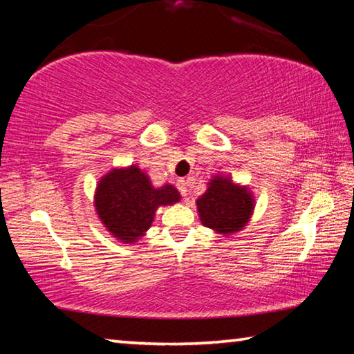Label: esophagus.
Returning <instances> with one entry per match:
<instances>
[{"label": "esophagus", "mask_w": 354, "mask_h": 354, "mask_svg": "<svg viewBox=\"0 0 354 354\" xmlns=\"http://www.w3.org/2000/svg\"><path fill=\"white\" fill-rule=\"evenodd\" d=\"M178 189L181 192L183 196H187V192H189V183L185 181V179H179L178 181Z\"/></svg>", "instance_id": "34e87169"}]
</instances>
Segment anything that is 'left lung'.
I'll return each instance as SVG.
<instances>
[{
	"label": "left lung",
	"mask_w": 354,
	"mask_h": 354,
	"mask_svg": "<svg viewBox=\"0 0 354 354\" xmlns=\"http://www.w3.org/2000/svg\"><path fill=\"white\" fill-rule=\"evenodd\" d=\"M196 203L201 223L215 234L230 237L248 225L256 200L248 185L232 181L230 175H214Z\"/></svg>",
	"instance_id": "obj_1"
}]
</instances>
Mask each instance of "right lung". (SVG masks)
I'll return each instance as SVG.
<instances>
[{"label":"right lung","instance_id":"1","mask_svg":"<svg viewBox=\"0 0 354 354\" xmlns=\"http://www.w3.org/2000/svg\"><path fill=\"white\" fill-rule=\"evenodd\" d=\"M181 201L171 184L154 187L151 179L136 164L113 167L100 178L93 206L101 225L122 243H136L147 234L156 211Z\"/></svg>","mask_w":354,"mask_h":354}]
</instances>
